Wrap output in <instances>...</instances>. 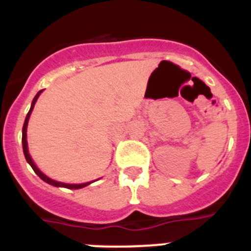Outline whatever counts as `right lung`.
Listing matches in <instances>:
<instances>
[{
	"label": "right lung",
	"mask_w": 251,
	"mask_h": 251,
	"mask_svg": "<svg viewBox=\"0 0 251 251\" xmlns=\"http://www.w3.org/2000/svg\"><path fill=\"white\" fill-rule=\"evenodd\" d=\"M41 92L43 90H40L39 93L36 94V97L34 98V100H32V104H31V108L30 110H28L27 115H26V119H25V123H24V127H22V148H24V154H25V158L26 161L30 163V166L32 167V170L35 171V174L37 175V176L40 177L41 179H44L45 182L50 183V185L52 186H57V187H66V188H70V190H77V188H83L85 187V186L89 185L90 182H86V183H80V185H70V183H63V182H56V181H54V179H51L49 178L48 176H45V175L41 172V171L39 170V168L35 166V163L32 162V159H31L30 154H28V150H27V141H26V129H27V123H28V118H30V114L31 112H32V109H34V106H35V103H36L37 98H39V95L41 94Z\"/></svg>",
	"instance_id": "1"
}]
</instances>
